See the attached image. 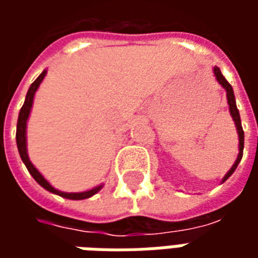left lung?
I'll return each mask as SVG.
<instances>
[{"label":"left lung","instance_id":"left-lung-1","mask_svg":"<svg viewBox=\"0 0 258 258\" xmlns=\"http://www.w3.org/2000/svg\"><path fill=\"white\" fill-rule=\"evenodd\" d=\"M214 74H216L217 81H218V83H220V84L227 90V98H228V105H229V110H231V114H232L233 121H235V124H236V128H238V134H239L238 159H236V162H235V164L232 166V168L228 171L227 175H225L224 179H222V182H224V181H227V179L232 175L233 171H235L236 167H238L239 162L242 160V156H243V146H244V133H243V128H242V123H240V116H239V110H238V107H236V102H235V95H233L232 87H231V84H229L227 80H225V77L222 76L220 69L214 68Z\"/></svg>","mask_w":258,"mask_h":258}]
</instances>
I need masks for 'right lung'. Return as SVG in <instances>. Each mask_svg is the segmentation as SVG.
<instances>
[{"mask_svg":"<svg viewBox=\"0 0 258 258\" xmlns=\"http://www.w3.org/2000/svg\"><path fill=\"white\" fill-rule=\"evenodd\" d=\"M45 70L42 72L37 80L30 85V88L27 91V95H26V101L23 103V106L20 109L19 112V118H18V127H16V144H18V149H19V155L22 157V160L26 164V167L29 170V173L33 175V178L36 179L38 184L41 185L42 188H45L49 192H52V194H56L59 196H62V198H66V199H73V200H81V199H87V198H91L92 195H95L98 190L101 189L102 185L99 186H96L94 189L87 190V192H80V194H64V192H60V190L55 189L52 188L49 182H48L47 179L42 177L41 174L38 173V170H37L31 162L29 160V156H27V149H26V123H27V118H29V114H30V109L31 105H33V98H34V94H36L37 88H38V85L42 81V79L45 77Z\"/></svg>","mask_w":258,"mask_h":258,"instance_id":"right-lung-1","label":"right lung"}]
</instances>
